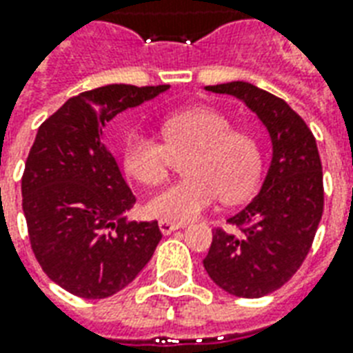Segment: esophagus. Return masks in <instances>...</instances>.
Returning <instances> with one entry per match:
<instances>
[{"instance_id": "obj_1", "label": "esophagus", "mask_w": 353, "mask_h": 353, "mask_svg": "<svg viewBox=\"0 0 353 353\" xmlns=\"http://www.w3.org/2000/svg\"><path fill=\"white\" fill-rule=\"evenodd\" d=\"M179 228H185L183 223H170V221H159V230L163 232L164 236H170L172 232H176Z\"/></svg>"}]
</instances>
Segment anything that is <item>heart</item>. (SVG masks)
<instances>
[{
	"instance_id": "1",
	"label": "heart",
	"mask_w": 353,
	"mask_h": 353,
	"mask_svg": "<svg viewBox=\"0 0 353 353\" xmlns=\"http://www.w3.org/2000/svg\"><path fill=\"white\" fill-rule=\"evenodd\" d=\"M161 130L164 140L132 130L123 145L125 170L143 185L164 181L174 157L190 153L183 168L187 179L155 192L145 203L150 215L187 223L221 194L226 202H237L254 189L262 166L260 145L249 134L237 132L224 114L205 106L170 112Z\"/></svg>"
}]
</instances>
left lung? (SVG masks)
Masks as SVG:
<instances>
[{"mask_svg":"<svg viewBox=\"0 0 353 353\" xmlns=\"http://www.w3.org/2000/svg\"><path fill=\"white\" fill-rule=\"evenodd\" d=\"M254 112L271 138V164L262 189L216 228L203 268L236 297L268 296L288 283L307 258L323 213L322 163L312 132L283 99L249 82L205 85Z\"/></svg>","mask_w":353,"mask_h":353,"instance_id":"1","label":"left lung"}]
</instances>
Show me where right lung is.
<instances>
[{
	"instance_id": "1",
	"label": "right lung",
	"mask_w": 353,
	"mask_h": 353,
	"mask_svg": "<svg viewBox=\"0 0 353 353\" xmlns=\"http://www.w3.org/2000/svg\"><path fill=\"white\" fill-rule=\"evenodd\" d=\"M170 85L110 83L72 97L37 130L22 176L33 254L50 281L83 299L130 284L161 241L157 221H127L137 198L103 132L119 112Z\"/></svg>"
}]
</instances>
